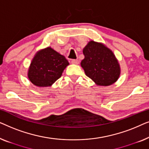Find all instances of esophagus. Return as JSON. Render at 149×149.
Here are the masks:
<instances>
[{
	"instance_id": "1",
	"label": "esophagus",
	"mask_w": 149,
	"mask_h": 149,
	"mask_svg": "<svg viewBox=\"0 0 149 149\" xmlns=\"http://www.w3.org/2000/svg\"><path fill=\"white\" fill-rule=\"evenodd\" d=\"M79 60H71V63L74 64H79Z\"/></svg>"
}]
</instances>
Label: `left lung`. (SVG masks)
I'll return each instance as SVG.
<instances>
[{"instance_id":"obj_1","label":"left lung","mask_w":149,"mask_h":149,"mask_svg":"<svg viewBox=\"0 0 149 149\" xmlns=\"http://www.w3.org/2000/svg\"><path fill=\"white\" fill-rule=\"evenodd\" d=\"M85 58L81 65L85 74L97 85L108 86L116 82L120 67L115 55L103 44L91 40L83 49Z\"/></svg>"}]
</instances>
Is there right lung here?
<instances>
[{"label":"right lung","instance_id":"1","mask_svg":"<svg viewBox=\"0 0 149 149\" xmlns=\"http://www.w3.org/2000/svg\"><path fill=\"white\" fill-rule=\"evenodd\" d=\"M68 64L64 56L47 47L34 57L28 70V78L38 87L50 86L60 78Z\"/></svg>","mask_w":149,"mask_h":149}]
</instances>
